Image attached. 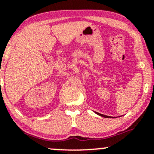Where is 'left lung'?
Returning <instances> with one entry per match:
<instances>
[{
	"mask_svg": "<svg viewBox=\"0 0 154 154\" xmlns=\"http://www.w3.org/2000/svg\"><path fill=\"white\" fill-rule=\"evenodd\" d=\"M95 113L97 114V115H100V116H101V117H106V118H108V117H112V118H113V117H110V116H107V115H102V114H100V113H98V112H95Z\"/></svg>",
	"mask_w": 154,
	"mask_h": 154,
	"instance_id": "obj_1",
	"label": "left lung"
}]
</instances>
